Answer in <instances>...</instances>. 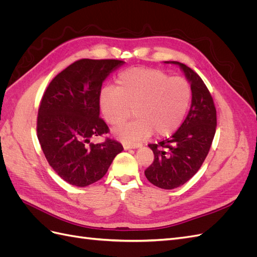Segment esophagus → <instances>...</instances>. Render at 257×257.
I'll list each match as a JSON object with an SVG mask.
<instances>
[{
	"mask_svg": "<svg viewBox=\"0 0 257 257\" xmlns=\"http://www.w3.org/2000/svg\"><path fill=\"white\" fill-rule=\"evenodd\" d=\"M123 147L124 149L125 150H128V149H135V148H139L142 147V144H123Z\"/></svg>",
	"mask_w": 257,
	"mask_h": 257,
	"instance_id": "1",
	"label": "esophagus"
}]
</instances>
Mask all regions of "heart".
<instances>
[{"label":"heart","mask_w":257,"mask_h":257,"mask_svg":"<svg viewBox=\"0 0 257 257\" xmlns=\"http://www.w3.org/2000/svg\"><path fill=\"white\" fill-rule=\"evenodd\" d=\"M116 88L108 85L99 93V108L104 119L119 125L134 108L136 119L123 124L115 134L124 143L149 137L168 136L181 125L192 98L189 81L170 77L159 68L132 67L121 72Z\"/></svg>","instance_id":"1"}]
</instances>
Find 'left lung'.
Listing matches in <instances>:
<instances>
[{
	"label": "left lung",
	"mask_w": 257,
	"mask_h": 257,
	"mask_svg": "<svg viewBox=\"0 0 257 257\" xmlns=\"http://www.w3.org/2000/svg\"><path fill=\"white\" fill-rule=\"evenodd\" d=\"M165 63L179 65L191 83L192 104L172 137L149 145L154 161L145 175L158 188L173 190L188 182L203 165L215 134L216 109L205 82L192 68L176 61Z\"/></svg>",
	"instance_id": "8db88e82"
}]
</instances>
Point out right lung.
<instances>
[{"label":"right lung","mask_w":257,"mask_h":257,"mask_svg":"<svg viewBox=\"0 0 257 257\" xmlns=\"http://www.w3.org/2000/svg\"><path fill=\"white\" fill-rule=\"evenodd\" d=\"M124 64L120 60L81 59L51 80L38 108L37 138L49 165L64 181L88 186L107 173L122 145L106 138L109 133L99 118V93L108 75Z\"/></svg>","instance_id":"1"}]
</instances>
